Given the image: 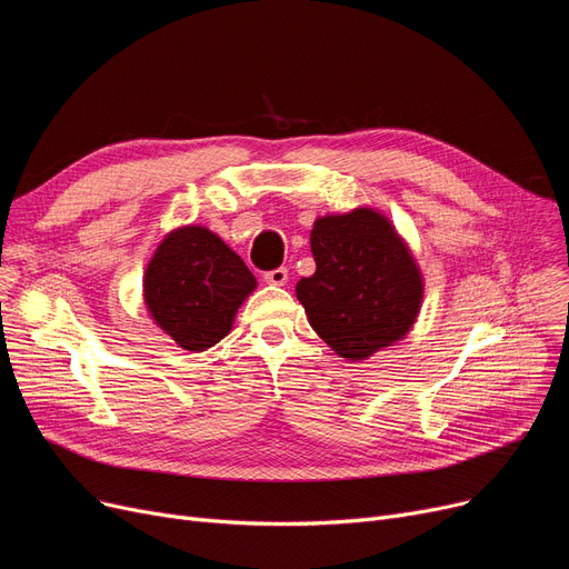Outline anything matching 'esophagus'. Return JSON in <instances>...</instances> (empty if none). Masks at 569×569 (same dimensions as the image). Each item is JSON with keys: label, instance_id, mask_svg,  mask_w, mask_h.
Segmentation results:
<instances>
[{"label": "esophagus", "instance_id": "1", "mask_svg": "<svg viewBox=\"0 0 569 569\" xmlns=\"http://www.w3.org/2000/svg\"><path fill=\"white\" fill-rule=\"evenodd\" d=\"M262 277H264L267 283H272V286H286V281H288V269H286V267L269 269V272H264Z\"/></svg>", "mask_w": 569, "mask_h": 569}]
</instances>
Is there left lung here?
Segmentation results:
<instances>
[{
    "label": "left lung",
    "instance_id": "1",
    "mask_svg": "<svg viewBox=\"0 0 569 569\" xmlns=\"http://www.w3.org/2000/svg\"><path fill=\"white\" fill-rule=\"evenodd\" d=\"M316 272L295 286L316 335L348 360H367L408 335L425 283L392 223L369 207L322 217L311 230Z\"/></svg>",
    "mask_w": 569,
    "mask_h": 569
}]
</instances>
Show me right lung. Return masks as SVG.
<instances>
[{
	"instance_id": "add662e5",
	"label": "right lung",
	"mask_w": 569,
	"mask_h": 569,
	"mask_svg": "<svg viewBox=\"0 0 569 569\" xmlns=\"http://www.w3.org/2000/svg\"><path fill=\"white\" fill-rule=\"evenodd\" d=\"M256 277L212 230L187 226L159 244L144 272V302L163 332L184 350H207L232 327Z\"/></svg>"
}]
</instances>
